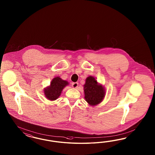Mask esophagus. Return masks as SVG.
<instances>
[{
	"mask_svg": "<svg viewBox=\"0 0 155 155\" xmlns=\"http://www.w3.org/2000/svg\"><path fill=\"white\" fill-rule=\"evenodd\" d=\"M71 86H72V87H73V88L76 89V88L78 86V82H73V83H72Z\"/></svg>",
	"mask_w": 155,
	"mask_h": 155,
	"instance_id": "1",
	"label": "esophagus"
}]
</instances>
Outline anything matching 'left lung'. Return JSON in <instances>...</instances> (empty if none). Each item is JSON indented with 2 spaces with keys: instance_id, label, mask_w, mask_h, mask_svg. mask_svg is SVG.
<instances>
[{
  "instance_id": "left-lung-1",
  "label": "left lung",
  "mask_w": 155,
  "mask_h": 155,
  "mask_svg": "<svg viewBox=\"0 0 155 155\" xmlns=\"http://www.w3.org/2000/svg\"><path fill=\"white\" fill-rule=\"evenodd\" d=\"M84 99L90 106H94L103 101L106 90L102 84H99L95 78L90 75L85 80L84 85Z\"/></svg>"
}]
</instances>
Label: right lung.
I'll use <instances>...</instances> for the list:
<instances>
[{"label": "right lung", "mask_w": 155, "mask_h": 155, "mask_svg": "<svg viewBox=\"0 0 155 155\" xmlns=\"http://www.w3.org/2000/svg\"><path fill=\"white\" fill-rule=\"evenodd\" d=\"M68 84L67 81L62 80L60 77H56L52 80L50 85L44 88V95L51 101H55L58 98L62 90Z\"/></svg>", "instance_id": "obj_1"}]
</instances>
